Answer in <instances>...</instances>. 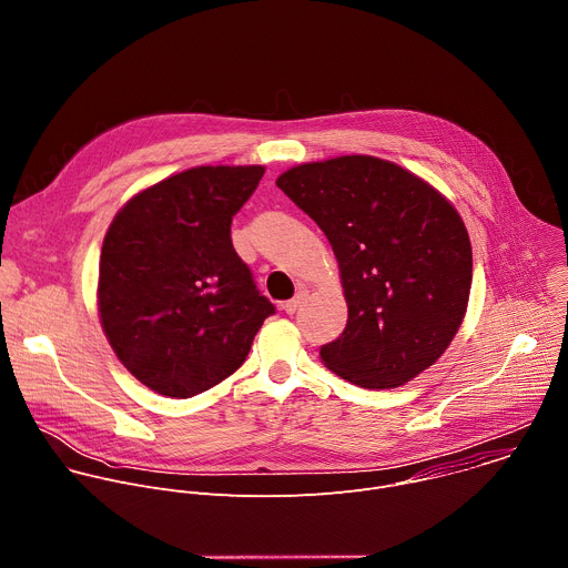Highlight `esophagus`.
Listing matches in <instances>:
<instances>
[{
    "mask_svg": "<svg viewBox=\"0 0 568 568\" xmlns=\"http://www.w3.org/2000/svg\"><path fill=\"white\" fill-rule=\"evenodd\" d=\"M303 298H305V294H303V292H298V294H296L292 301H285V303H283V310H285L287 314H294V312L301 307Z\"/></svg>",
    "mask_w": 568,
    "mask_h": 568,
    "instance_id": "34e87169",
    "label": "esophagus"
}]
</instances>
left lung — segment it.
I'll return each instance as SVG.
<instances>
[{
	"label": "left lung",
	"instance_id": "left-lung-1",
	"mask_svg": "<svg viewBox=\"0 0 568 568\" xmlns=\"http://www.w3.org/2000/svg\"><path fill=\"white\" fill-rule=\"evenodd\" d=\"M276 186L326 233L348 323L321 359L364 388H395L429 368L460 328L471 247L456 209L390 161L348 154L290 169Z\"/></svg>",
	"mask_w": 568,
	"mask_h": 568
}]
</instances>
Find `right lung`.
<instances>
[{
  "mask_svg": "<svg viewBox=\"0 0 568 568\" xmlns=\"http://www.w3.org/2000/svg\"><path fill=\"white\" fill-rule=\"evenodd\" d=\"M263 166H200L134 195L101 252L99 312L123 366L148 388L193 397L247 359L276 312L231 242Z\"/></svg>",
  "mask_w": 568,
  "mask_h": 568,
  "instance_id": "1",
  "label": "right lung"
}]
</instances>
